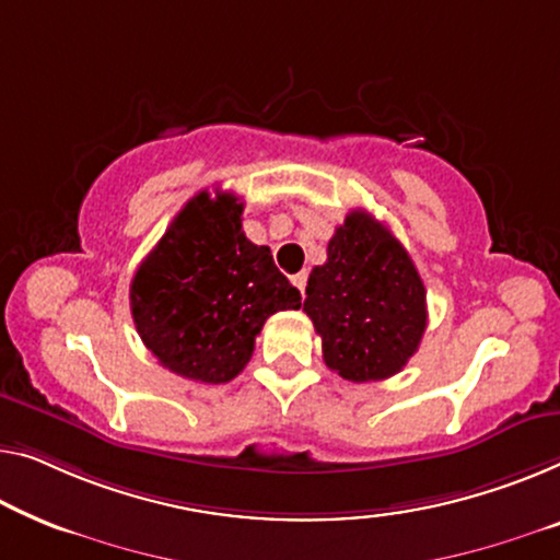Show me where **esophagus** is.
Here are the masks:
<instances>
[{"instance_id": "1", "label": "esophagus", "mask_w": 560, "mask_h": 560, "mask_svg": "<svg viewBox=\"0 0 560 560\" xmlns=\"http://www.w3.org/2000/svg\"><path fill=\"white\" fill-rule=\"evenodd\" d=\"M306 279H308L306 271H299V273H294V277H291V281H294V287L302 291V294H304V289H306Z\"/></svg>"}]
</instances>
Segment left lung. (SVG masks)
I'll return each mask as SVG.
<instances>
[{
	"label": "left lung",
	"instance_id": "obj_1",
	"mask_svg": "<svg viewBox=\"0 0 560 560\" xmlns=\"http://www.w3.org/2000/svg\"><path fill=\"white\" fill-rule=\"evenodd\" d=\"M304 312L324 362L349 382L402 372L428 327L424 283L385 223L352 211L334 231L327 264L308 273Z\"/></svg>",
	"mask_w": 560,
	"mask_h": 560
}]
</instances>
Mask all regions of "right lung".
<instances>
[{"mask_svg": "<svg viewBox=\"0 0 560 560\" xmlns=\"http://www.w3.org/2000/svg\"><path fill=\"white\" fill-rule=\"evenodd\" d=\"M244 203L200 190L130 281L132 322L165 370L223 385L244 370L264 322L302 306L269 246L241 231Z\"/></svg>", "mask_w": 560, "mask_h": 560, "instance_id": "obj_1", "label": "right lung"}]
</instances>
